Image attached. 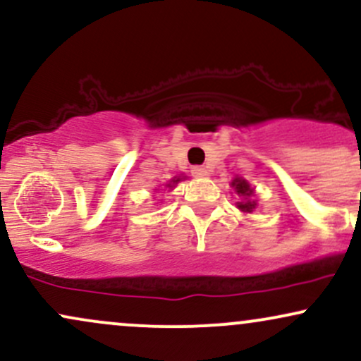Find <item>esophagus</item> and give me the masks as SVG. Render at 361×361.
<instances>
[{
    "label": "esophagus",
    "mask_w": 361,
    "mask_h": 361,
    "mask_svg": "<svg viewBox=\"0 0 361 361\" xmlns=\"http://www.w3.org/2000/svg\"><path fill=\"white\" fill-rule=\"evenodd\" d=\"M192 175L195 178H205L207 176V169L202 168V166H193L192 168Z\"/></svg>",
    "instance_id": "1"
}]
</instances>
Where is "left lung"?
Masks as SVG:
<instances>
[{
  "label": "left lung",
  "instance_id": "8db88e82",
  "mask_svg": "<svg viewBox=\"0 0 361 361\" xmlns=\"http://www.w3.org/2000/svg\"><path fill=\"white\" fill-rule=\"evenodd\" d=\"M233 188L234 192L239 195V197H243L241 202H238V209L241 210V212H246V214H251L252 210L256 209V200L252 198V195H255V190L251 188V185L247 183L246 180H243V178H234L233 180Z\"/></svg>",
  "mask_w": 361,
  "mask_h": 361
}]
</instances>
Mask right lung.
Here are the masks:
<instances>
[{"label":"right lung","instance_id":"add662e5","mask_svg":"<svg viewBox=\"0 0 361 361\" xmlns=\"http://www.w3.org/2000/svg\"><path fill=\"white\" fill-rule=\"evenodd\" d=\"M181 180H185V176H175V178H173V180H171V183H168L166 186H169V188H171L173 185H176L178 181H181Z\"/></svg>","mask_w":361,"mask_h":361}]
</instances>
